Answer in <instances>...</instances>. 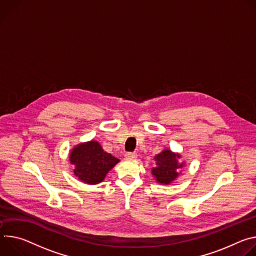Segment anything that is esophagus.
<instances>
[{
  "label": "esophagus",
  "instance_id": "obj_1",
  "mask_svg": "<svg viewBox=\"0 0 256 256\" xmlns=\"http://www.w3.org/2000/svg\"><path fill=\"white\" fill-rule=\"evenodd\" d=\"M125 158L128 160H134L137 158V154L136 152H126Z\"/></svg>",
  "mask_w": 256,
  "mask_h": 256
}]
</instances>
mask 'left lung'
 Here are the masks:
<instances>
[{
    "label": "left lung",
    "mask_w": 256,
    "mask_h": 256,
    "mask_svg": "<svg viewBox=\"0 0 256 256\" xmlns=\"http://www.w3.org/2000/svg\"><path fill=\"white\" fill-rule=\"evenodd\" d=\"M179 154H173L171 150H164L154 156L156 168H152V175L156 181L162 184H170L178 176V168L183 164H178Z\"/></svg>",
    "instance_id": "1"
}]
</instances>
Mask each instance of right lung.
<instances>
[{"label": "right lung", "mask_w": 256, "mask_h": 256, "mask_svg": "<svg viewBox=\"0 0 256 256\" xmlns=\"http://www.w3.org/2000/svg\"><path fill=\"white\" fill-rule=\"evenodd\" d=\"M71 164L75 166L74 174L84 183L102 182L110 170L119 160L106 152L96 141L77 146L70 154Z\"/></svg>", "instance_id": "right-lung-1"}]
</instances>
